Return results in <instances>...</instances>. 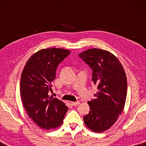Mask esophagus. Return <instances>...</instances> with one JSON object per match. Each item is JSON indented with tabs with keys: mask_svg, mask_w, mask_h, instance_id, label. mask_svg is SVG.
I'll return each instance as SVG.
<instances>
[{
	"mask_svg": "<svg viewBox=\"0 0 146 146\" xmlns=\"http://www.w3.org/2000/svg\"><path fill=\"white\" fill-rule=\"evenodd\" d=\"M71 104L72 106H75L78 105L79 104H80V101H76V102H71Z\"/></svg>",
	"mask_w": 146,
	"mask_h": 146,
	"instance_id": "34e87169",
	"label": "esophagus"
}]
</instances>
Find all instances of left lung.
<instances>
[{"instance_id":"1","label":"left lung","mask_w":146,"mask_h":146,"mask_svg":"<svg viewBox=\"0 0 146 146\" xmlns=\"http://www.w3.org/2000/svg\"><path fill=\"white\" fill-rule=\"evenodd\" d=\"M78 56L92 70V81L98 90L95 99L88 102L90 111L84 116V121L93 131L101 133L114 124L123 110L126 75L118 59L108 51L90 49Z\"/></svg>"}]
</instances>
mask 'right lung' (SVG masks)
Returning <instances> with one entry per match:
<instances>
[{
    "mask_svg": "<svg viewBox=\"0 0 146 146\" xmlns=\"http://www.w3.org/2000/svg\"><path fill=\"white\" fill-rule=\"evenodd\" d=\"M71 53L61 48H48L38 51L26 62L21 75L20 93L29 117L39 127L47 130L60 125L68 106L48 93L56 77L59 64Z\"/></svg>",
    "mask_w": 146,
    "mask_h": 146,
    "instance_id": "right-lung-1",
    "label": "right lung"
}]
</instances>
